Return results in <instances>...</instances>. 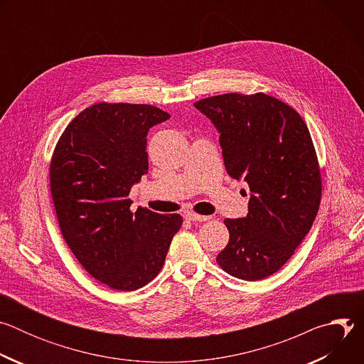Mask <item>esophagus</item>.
<instances>
[{
	"label": "esophagus",
	"instance_id": "34e87169",
	"mask_svg": "<svg viewBox=\"0 0 364 364\" xmlns=\"http://www.w3.org/2000/svg\"><path fill=\"white\" fill-rule=\"evenodd\" d=\"M186 219L190 220V222H207V220H210L212 218H210V216L196 215V213H187V215H186Z\"/></svg>",
	"mask_w": 364,
	"mask_h": 364
}]
</instances>
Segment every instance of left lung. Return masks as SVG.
Masks as SVG:
<instances>
[{"label": "left lung", "instance_id": "obj_1", "mask_svg": "<svg viewBox=\"0 0 364 364\" xmlns=\"http://www.w3.org/2000/svg\"><path fill=\"white\" fill-rule=\"evenodd\" d=\"M194 107L220 134L228 174L250 190L246 218L225 220L230 237L216 261L235 278L264 279L287 264L318 213L313 139L295 109L265 93H225Z\"/></svg>", "mask_w": 364, "mask_h": 364}]
</instances>
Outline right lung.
<instances>
[{
    "instance_id": "obj_1",
    "label": "right lung",
    "mask_w": 364,
    "mask_h": 364,
    "mask_svg": "<svg viewBox=\"0 0 364 364\" xmlns=\"http://www.w3.org/2000/svg\"><path fill=\"white\" fill-rule=\"evenodd\" d=\"M170 115L151 105L96 103L62 134L50 190L62 235L99 282L135 291L161 271L180 215L129 210V191L148 173L146 135Z\"/></svg>"
}]
</instances>
